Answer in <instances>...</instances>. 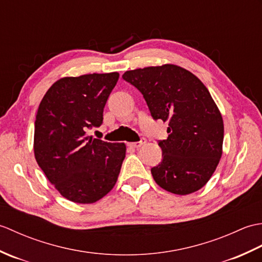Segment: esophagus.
Returning a JSON list of instances; mask_svg holds the SVG:
<instances>
[{
    "label": "esophagus",
    "instance_id": "1",
    "mask_svg": "<svg viewBox=\"0 0 262 262\" xmlns=\"http://www.w3.org/2000/svg\"><path fill=\"white\" fill-rule=\"evenodd\" d=\"M146 143V140L145 138H142V140L140 141V142H133V143H127V145L129 146V147H133V148H138V147H141V146H143L144 144Z\"/></svg>",
    "mask_w": 262,
    "mask_h": 262
}]
</instances>
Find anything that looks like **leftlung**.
I'll use <instances>...</instances> for the list:
<instances>
[{
  "mask_svg": "<svg viewBox=\"0 0 262 262\" xmlns=\"http://www.w3.org/2000/svg\"><path fill=\"white\" fill-rule=\"evenodd\" d=\"M122 79L142 92L154 119L169 124L159 143L163 159L151 169L155 182L176 194L199 190L223 153V118L207 88L174 64L126 71Z\"/></svg>",
  "mask_w": 262,
  "mask_h": 262,
  "instance_id": "1",
  "label": "left lung"
}]
</instances>
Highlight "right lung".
Listing matches in <instances>:
<instances>
[{"mask_svg":"<svg viewBox=\"0 0 262 262\" xmlns=\"http://www.w3.org/2000/svg\"><path fill=\"white\" fill-rule=\"evenodd\" d=\"M119 73L65 76L43 96L36 115L33 152L56 190L77 204H92L116 185L125 143H108L86 130L102 124L103 108Z\"/></svg>","mask_w":262,"mask_h":262,"instance_id":"add662e5","label":"right lung"}]
</instances>
